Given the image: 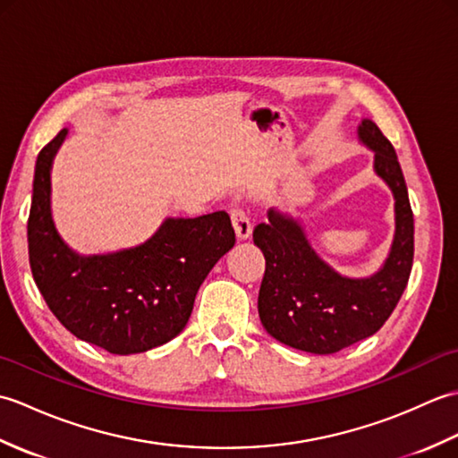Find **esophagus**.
Segmentation results:
<instances>
[{
    "mask_svg": "<svg viewBox=\"0 0 458 458\" xmlns=\"http://www.w3.org/2000/svg\"><path fill=\"white\" fill-rule=\"evenodd\" d=\"M230 218H232V226H234V230H236L238 240H248L251 236V230H254L248 214L240 207H234L230 210Z\"/></svg>",
    "mask_w": 458,
    "mask_h": 458,
    "instance_id": "esophagus-1",
    "label": "esophagus"
}]
</instances>
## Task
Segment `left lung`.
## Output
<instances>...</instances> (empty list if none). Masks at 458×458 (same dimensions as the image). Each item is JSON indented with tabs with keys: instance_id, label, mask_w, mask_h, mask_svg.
<instances>
[{
	"instance_id": "1",
	"label": "left lung",
	"mask_w": 458,
	"mask_h": 458,
	"mask_svg": "<svg viewBox=\"0 0 458 458\" xmlns=\"http://www.w3.org/2000/svg\"><path fill=\"white\" fill-rule=\"evenodd\" d=\"M358 143L374 153V173L394 197V240L374 274H340L313 248L299 216L277 207L254 230L266 258L258 313L269 336L310 354H335L377 333L394 313L413 266V212L394 145L362 118Z\"/></svg>"
}]
</instances>
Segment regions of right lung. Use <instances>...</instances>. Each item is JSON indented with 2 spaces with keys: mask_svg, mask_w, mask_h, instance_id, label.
<instances>
[{
  "mask_svg": "<svg viewBox=\"0 0 458 458\" xmlns=\"http://www.w3.org/2000/svg\"><path fill=\"white\" fill-rule=\"evenodd\" d=\"M68 130L38 153L27 222L29 264L53 315L66 330L110 354H140L187 327L202 281L234 248L224 210L167 216L145 242L106 254H79L56 230L51 173Z\"/></svg>",
  "mask_w": 458,
  "mask_h": 458,
  "instance_id": "obj_1",
  "label": "right lung"
}]
</instances>
